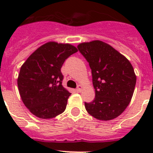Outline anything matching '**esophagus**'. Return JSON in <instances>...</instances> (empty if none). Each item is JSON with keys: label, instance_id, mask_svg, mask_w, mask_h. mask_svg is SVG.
Returning <instances> with one entry per match:
<instances>
[{"label": "esophagus", "instance_id": "1", "mask_svg": "<svg viewBox=\"0 0 153 153\" xmlns=\"http://www.w3.org/2000/svg\"><path fill=\"white\" fill-rule=\"evenodd\" d=\"M83 86H81V85H79V86H77V88L76 89V91L77 92H81L82 91V90H83Z\"/></svg>", "mask_w": 153, "mask_h": 153}]
</instances>
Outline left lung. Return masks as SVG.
I'll return each instance as SVG.
<instances>
[{"instance_id":"8db88e82","label":"left lung","mask_w":153,"mask_h":153,"mask_svg":"<svg viewBox=\"0 0 153 153\" xmlns=\"http://www.w3.org/2000/svg\"><path fill=\"white\" fill-rule=\"evenodd\" d=\"M78 50L92 71L95 99L85 102L86 111L94 118L108 121L118 117L132 99L136 76L127 58L101 40L85 42Z\"/></svg>"}]
</instances>
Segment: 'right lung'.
Instances as JSON below:
<instances>
[{
  "label": "right lung",
  "instance_id": "right-lung-1",
  "mask_svg": "<svg viewBox=\"0 0 153 153\" xmlns=\"http://www.w3.org/2000/svg\"><path fill=\"white\" fill-rule=\"evenodd\" d=\"M77 51L70 44L48 42L21 66L17 78L19 93L32 114L47 120L64 112L71 93L62 85L60 69L65 60Z\"/></svg>",
  "mask_w": 153,
  "mask_h": 153
}]
</instances>
